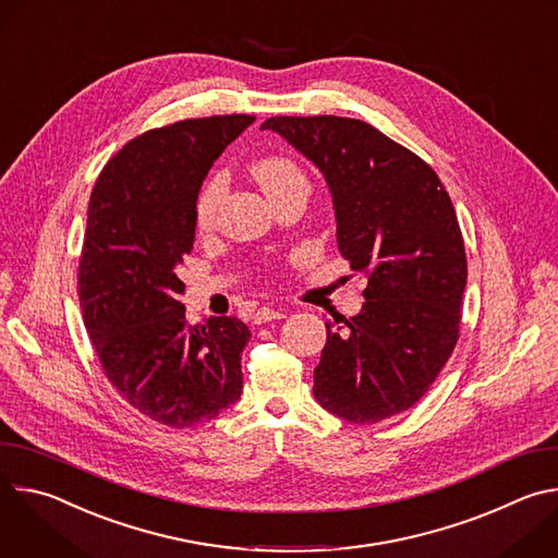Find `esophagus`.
I'll return each mask as SVG.
<instances>
[{
	"label": "esophagus",
	"instance_id": "obj_1",
	"mask_svg": "<svg viewBox=\"0 0 558 558\" xmlns=\"http://www.w3.org/2000/svg\"><path fill=\"white\" fill-rule=\"evenodd\" d=\"M284 317V308H271V306H260L254 315L256 325H263V323H271V320H282Z\"/></svg>",
	"mask_w": 558,
	"mask_h": 558
}]
</instances>
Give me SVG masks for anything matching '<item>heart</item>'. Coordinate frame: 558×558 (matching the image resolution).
Masks as SVG:
<instances>
[{
	"label": "heart",
	"mask_w": 558,
	"mask_h": 558,
	"mask_svg": "<svg viewBox=\"0 0 558 558\" xmlns=\"http://www.w3.org/2000/svg\"><path fill=\"white\" fill-rule=\"evenodd\" d=\"M254 181L260 185V190L269 196V201H278L284 194H291L295 190L308 192V179L304 170L289 156L271 154L265 158H258L250 168ZM225 196V179L220 174H214L205 181V185L198 192L196 198V227L198 231H209L216 225L218 209Z\"/></svg>",
	"instance_id": "heart-1"
}]
</instances>
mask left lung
<instances>
[{"mask_svg": "<svg viewBox=\"0 0 558 558\" xmlns=\"http://www.w3.org/2000/svg\"><path fill=\"white\" fill-rule=\"evenodd\" d=\"M323 170L338 218V247L368 276L364 306L327 323L313 371L323 409L377 424L415 407L454 351L468 278L452 201L435 170L371 123L347 117H271Z\"/></svg>", "mask_w": 558, "mask_h": 558, "instance_id": "left-lung-1", "label": "left lung"}]
</instances>
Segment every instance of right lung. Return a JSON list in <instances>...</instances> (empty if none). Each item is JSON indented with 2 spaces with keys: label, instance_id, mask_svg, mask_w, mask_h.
<instances>
[{
  "label": "right lung",
  "instance_id": "add662e5",
  "mask_svg": "<svg viewBox=\"0 0 558 558\" xmlns=\"http://www.w3.org/2000/svg\"><path fill=\"white\" fill-rule=\"evenodd\" d=\"M254 121L222 114L147 130L110 158L90 194L76 269L86 331L114 390L170 428L218 417L243 390L247 325L227 315L190 325L179 265L207 172Z\"/></svg>",
  "mask_w": 558,
  "mask_h": 558
}]
</instances>
